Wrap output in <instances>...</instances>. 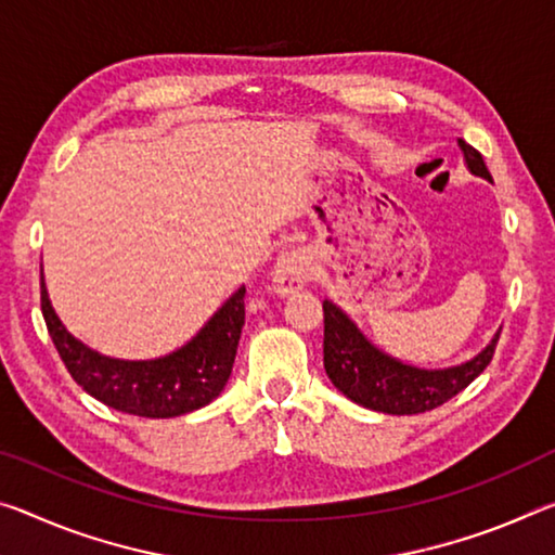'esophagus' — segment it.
I'll return each instance as SVG.
<instances>
[{
  "label": "esophagus",
  "instance_id": "34e87169",
  "mask_svg": "<svg viewBox=\"0 0 555 555\" xmlns=\"http://www.w3.org/2000/svg\"><path fill=\"white\" fill-rule=\"evenodd\" d=\"M274 288L279 294H294L298 288L306 286V281L311 279V259L309 254L301 249L286 251L284 257L276 261L274 267Z\"/></svg>",
  "mask_w": 555,
  "mask_h": 555
}]
</instances>
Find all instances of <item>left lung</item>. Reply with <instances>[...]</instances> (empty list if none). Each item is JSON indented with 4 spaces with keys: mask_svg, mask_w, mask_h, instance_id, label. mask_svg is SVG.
<instances>
[{
    "mask_svg": "<svg viewBox=\"0 0 555 555\" xmlns=\"http://www.w3.org/2000/svg\"><path fill=\"white\" fill-rule=\"evenodd\" d=\"M456 143L467 157L469 170L491 180L489 167L477 147L462 138ZM496 343L499 333L477 358L464 365L447 371H420L373 348L338 306L323 301V365L331 383L348 400L388 415H420L452 400L487 371Z\"/></svg>",
    "mask_w": 555,
    "mask_h": 555,
    "instance_id": "8db88e82",
    "label": "left lung"
}]
</instances>
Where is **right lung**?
I'll return each mask as SVG.
<instances>
[{"label": "right lung", "instance_id": "right-lung-1", "mask_svg": "<svg viewBox=\"0 0 555 555\" xmlns=\"http://www.w3.org/2000/svg\"><path fill=\"white\" fill-rule=\"evenodd\" d=\"M240 288L188 346L157 360H113L86 348L51 309L41 281V313L66 371L81 388L108 408L138 417H178L205 408L224 390L232 375L244 325Z\"/></svg>", "mask_w": 555, "mask_h": 555}]
</instances>
